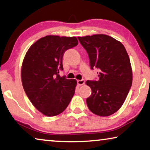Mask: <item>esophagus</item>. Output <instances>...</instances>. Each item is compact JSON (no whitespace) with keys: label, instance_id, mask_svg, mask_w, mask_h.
<instances>
[{"label":"esophagus","instance_id":"esophagus-1","mask_svg":"<svg viewBox=\"0 0 150 150\" xmlns=\"http://www.w3.org/2000/svg\"><path fill=\"white\" fill-rule=\"evenodd\" d=\"M77 84L79 85H83L85 84V80L81 79V80H78L77 81Z\"/></svg>","mask_w":150,"mask_h":150}]
</instances>
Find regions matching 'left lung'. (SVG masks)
I'll return each mask as SVG.
<instances>
[{
    "instance_id": "1",
    "label": "left lung",
    "mask_w": 150,
    "mask_h": 150,
    "mask_svg": "<svg viewBox=\"0 0 150 150\" xmlns=\"http://www.w3.org/2000/svg\"><path fill=\"white\" fill-rule=\"evenodd\" d=\"M86 50L91 69H99V79L87 81L92 93L86 99L89 110L97 115L115 113L126 99L132 84L130 60L122 42L106 35L79 37Z\"/></svg>"
}]
</instances>
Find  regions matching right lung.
<instances>
[{"instance_id":"add662e5","label":"right lung","mask_w":150,"mask_h":150,"mask_svg":"<svg viewBox=\"0 0 150 150\" xmlns=\"http://www.w3.org/2000/svg\"><path fill=\"white\" fill-rule=\"evenodd\" d=\"M78 45L75 37L48 35L33 44L21 69L24 90L33 105L45 115L52 117L65 110L74 96L77 81L60 77L67 50Z\"/></svg>"}]
</instances>
